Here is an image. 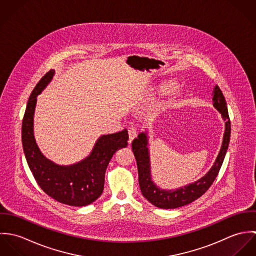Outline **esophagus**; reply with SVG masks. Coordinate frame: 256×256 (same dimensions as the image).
<instances>
[{
	"label": "esophagus",
	"mask_w": 256,
	"mask_h": 256,
	"mask_svg": "<svg viewBox=\"0 0 256 256\" xmlns=\"http://www.w3.org/2000/svg\"><path fill=\"white\" fill-rule=\"evenodd\" d=\"M128 135H129V144L132 143V141L137 137V132L134 128H128Z\"/></svg>",
	"instance_id": "34e87169"
}]
</instances>
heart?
<instances>
[{"instance_id": "heart-1", "label": "heart", "mask_w": 256, "mask_h": 256, "mask_svg": "<svg viewBox=\"0 0 256 256\" xmlns=\"http://www.w3.org/2000/svg\"><path fill=\"white\" fill-rule=\"evenodd\" d=\"M166 88V90H170V88H172V84H170V86H168Z\"/></svg>"}]
</instances>
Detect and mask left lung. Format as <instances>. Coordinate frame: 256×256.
<instances>
[{"label": "left lung", "mask_w": 256, "mask_h": 256, "mask_svg": "<svg viewBox=\"0 0 256 256\" xmlns=\"http://www.w3.org/2000/svg\"><path fill=\"white\" fill-rule=\"evenodd\" d=\"M213 106L219 111L224 121V132L218 156L210 170L201 178L178 189H164L156 185L152 180L150 158L148 150V131L141 132L132 142V150L137 162L139 185L143 196L146 200L162 209H176L185 206L201 197L211 186L219 174L224 156L226 154L230 137V121L224 96L218 86H215L213 92Z\"/></svg>", "instance_id": "left-lung-1"}]
</instances>
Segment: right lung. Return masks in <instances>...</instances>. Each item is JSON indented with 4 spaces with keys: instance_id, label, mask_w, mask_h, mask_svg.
<instances>
[{
    "instance_id": "1",
    "label": "right lung",
    "mask_w": 256,
    "mask_h": 256,
    "mask_svg": "<svg viewBox=\"0 0 256 256\" xmlns=\"http://www.w3.org/2000/svg\"><path fill=\"white\" fill-rule=\"evenodd\" d=\"M55 74L49 71L32 90L24 112L22 140L28 166L40 188L60 203L74 207L86 206L94 202L102 193L106 170L112 156L128 145V131L102 135L90 154L78 162L60 166L47 158L39 150L34 132V119L37 96L51 82Z\"/></svg>"
}]
</instances>
